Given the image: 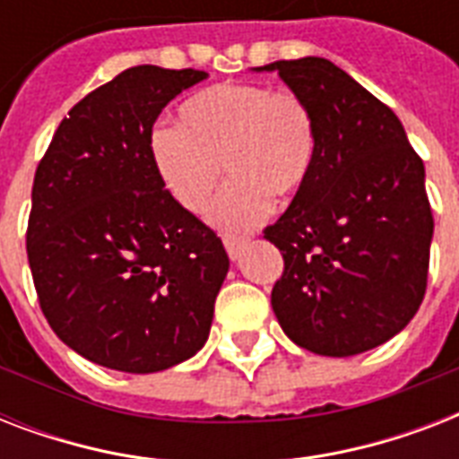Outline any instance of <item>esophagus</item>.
Here are the masks:
<instances>
[{"mask_svg": "<svg viewBox=\"0 0 459 459\" xmlns=\"http://www.w3.org/2000/svg\"><path fill=\"white\" fill-rule=\"evenodd\" d=\"M223 245H226V252H229L230 259L240 257V250H243L247 240L245 238H236V236H223Z\"/></svg>", "mask_w": 459, "mask_h": 459, "instance_id": "obj_1", "label": "esophagus"}]
</instances>
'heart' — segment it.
Returning <instances> with one entry per match:
<instances>
[{
  "instance_id": "obj_1",
  "label": "heart",
  "mask_w": 459,
  "mask_h": 459,
  "mask_svg": "<svg viewBox=\"0 0 459 459\" xmlns=\"http://www.w3.org/2000/svg\"><path fill=\"white\" fill-rule=\"evenodd\" d=\"M150 150L166 193L190 214L207 207L223 164L230 180L209 219L240 233L264 219L272 197L305 183L314 159L312 111L293 90L221 82L190 97L178 126H159Z\"/></svg>"
}]
</instances>
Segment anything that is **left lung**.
I'll use <instances>...</instances> for the list:
<instances>
[{
    "label": "left lung",
    "instance_id": "left-lung-1",
    "mask_svg": "<svg viewBox=\"0 0 459 459\" xmlns=\"http://www.w3.org/2000/svg\"><path fill=\"white\" fill-rule=\"evenodd\" d=\"M259 71H279L314 121L305 183L264 229L283 255L273 314L316 355L377 348L410 324L427 293L434 214L424 161L391 107L328 59H281Z\"/></svg>",
    "mask_w": 459,
    "mask_h": 459
}]
</instances>
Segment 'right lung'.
I'll list each match as a JSON object with an SVG mask.
<instances>
[{"label": "right lung", "instance_id": "1", "mask_svg": "<svg viewBox=\"0 0 459 459\" xmlns=\"http://www.w3.org/2000/svg\"><path fill=\"white\" fill-rule=\"evenodd\" d=\"M195 68L133 66L85 95L32 180L25 250L45 319L109 369L152 374L207 342L229 255L166 193L152 126Z\"/></svg>", "mask_w": 459, "mask_h": 459}]
</instances>
